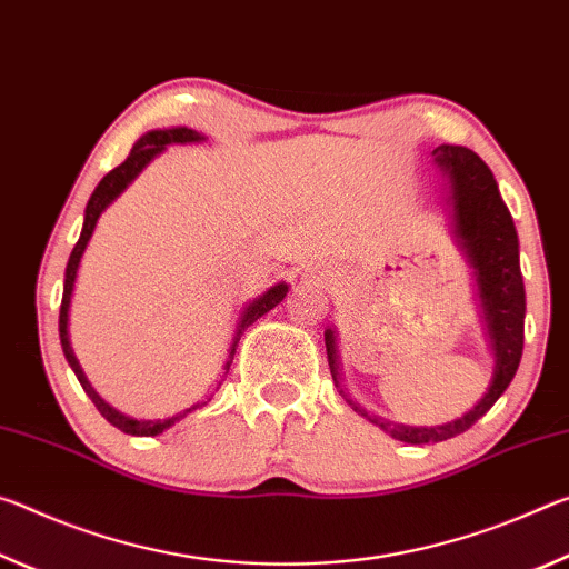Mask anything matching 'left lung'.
Returning a JSON list of instances; mask_svg holds the SVG:
<instances>
[{
    "instance_id": "obj_1",
    "label": "left lung",
    "mask_w": 569,
    "mask_h": 569,
    "mask_svg": "<svg viewBox=\"0 0 569 569\" xmlns=\"http://www.w3.org/2000/svg\"><path fill=\"white\" fill-rule=\"evenodd\" d=\"M433 161L439 163L449 181L453 234L459 239L463 254L469 257L473 277H477L481 318L487 322V335L491 350H495V376H491L487 393L469 413L443 426H400L383 421L340 390L360 416L406 443H439L477 423L511 383L521 360V348H525L527 297L519 269V239L507 203L501 201L495 173L477 153L463 146L433 148ZM325 348H328L332 380L340 386L338 340H335L332 328L325 330Z\"/></svg>"
}]
</instances>
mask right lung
Masks as SVG:
<instances>
[{
  "label": "right lung",
  "instance_id": "obj_1",
  "mask_svg": "<svg viewBox=\"0 0 569 569\" xmlns=\"http://www.w3.org/2000/svg\"><path fill=\"white\" fill-rule=\"evenodd\" d=\"M203 141V136L197 133V130L191 128H163V130H148L146 136H141L136 141V146L130 148V156L126 158L123 163L116 166L113 171L102 176V181L96 186V191H92V197L88 201L86 207V221H82V231H80V239L78 244L72 247V254L68 259V267H64V287H62V305H60V342H62V352L64 358H68L70 368L74 370V376H78L82 390H86L88 398L96 403V408L100 411V416L106 418L108 423H113L116 428H120L123 433H130V436H158L163 433L166 428H171L179 418H183L186 413L197 411V408H201L203 403H197L191 408H186L183 413H176L171 418H163V421H138V418H130L126 413L116 411L113 406L106 403L98 393L96 388L90 386V380L86 378V372H82L78 358H74L72 352V346H70V332H68V320H70V302H72V290H74V279H78V269H80V259L82 254H86V247L88 241L92 237V231H96V223L100 219V213L106 211L110 203H113L120 193H123L128 189V183L136 179L138 173H141L148 163L153 161V158L163 151L166 146L171 143H199ZM290 287H287L284 282H279L274 287H269V290L264 295H259L257 300H251L244 310H241L239 315V322H237V330H234V338H231V346H229V356H227V362H223V370L229 372L231 368V360H234V352H237V346L241 340V335H244V330L249 328L251 322H257L262 315H267L272 307H277L279 302L284 300V295ZM227 372H223V378H227ZM221 386V383H219Z\"/></svg>",
  "mask_w": 569,
  "mask_h": 569
}]
</instances>
